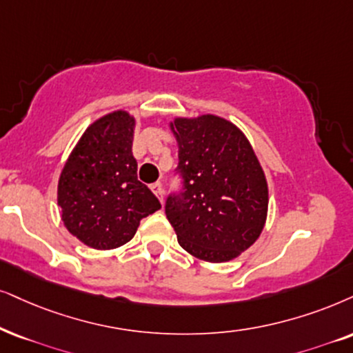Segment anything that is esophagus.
<instances>
[{"label": "esophagus", "instance_id": "34e87169", "mask_svg": "<svg viewBox=\"0 0 353 353\" xmlns=\"http://www.w3.org/2000/svg\"><path fill=\"white\" fill-rule=\"evenodd\" d=\"M151 190H153V194L156 195V197L159 199V202H164L163 200V195H164V190H163V184L161 182H154V184H151Z\"/></svg>", "mask_w": 353, "mask_h": 353}]
</instances>
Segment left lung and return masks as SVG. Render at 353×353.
Wrapping results in <instances>:
<instances>
[{
  "instance_id": "left-lung-1",
  "label": "left lung",
  "mask_w": 353,
  "mask_h": 353,
  "mask_svg": "<svg viewBox=\"0 0 353 353\" xmlns=\"http://www.w3.org/2000/svg\"><path fill=\"white\" fill-rule=\"evenodd\" d=\"M179 146L181 194L166 216L187 252L228 262L256 243L267 220L269 187L256 153L230 120L205 114L169 123Z\"/></svg>"
}]
</instances>
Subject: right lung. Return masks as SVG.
<instances>
[{
    "mask_svg": "<svg viewBox=\"0 0 353 353\" xmlns=\"http://www.w3.org/2000/svg\"><path fill=\"white\" fill-rule=\"evenodd\" d=\"M135 117L114 110L86 128L58 179L61 221L92 249H115L135 236L141 218L161 208L137 177Z\"/></svg>",
    "mask_w": 353,
    "mask_h": 353,
    "instance_id": "obj_1",
    "label": "right lung"
}]
</instances>
